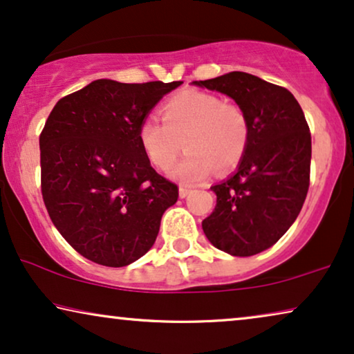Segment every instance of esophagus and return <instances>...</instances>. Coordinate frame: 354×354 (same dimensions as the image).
<instances>
[{
  "label": "esophagus",
  "mask_w": 354,
  "mask_h": 354,
  "mask_svg": "<svg viewBox=\"0 0 354 354\" xmlns=\"http://www.w3.org/2000/svg\"><path fill=\"white\" fill-rule=\"evenodd\" d=\"M190 188H187V187H180L178 188V195H180V198H187L188 195H190Z\"/></svg>",
  "instance_id": "obj_1"
}]
</instances>
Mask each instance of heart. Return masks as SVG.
<instances>
[{
    "instance_id": "1",
    "label": "heart",
    "mask_w": 354,
    "mask_h": 354,
    "mask_svg": "<svg viewBox=\"0 0 354 354\" xmlns=\"http://www.w3.org/2000/svg\"><path fill=\"white\" fill-rule=\"evenodd\" d=\"M162 122L148 118L140 124L138 140L148 161L167 171L182 149L185 156L172 169L182 183L205 180L214 169L227 172L243 159L250 142V120L245 109L224 103L221 96L183 90L161 106Z\"/></svg>"
}]
</instances>
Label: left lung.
Returning <instances> with one entry per match:
<instances>
[{
  "instance_id": "1",
  "label": "left lung",
  "mask_w": 354,
  "mask_h": 354,
  "mask_svg": "<svg viewBox=\"0 0 354 354\" xmlns=\"http://www.w3.org/2000/svg\"><path fill=\"white\" fill-rule=\"evenodd\" d=\"M193 84L230 96L250 120L243 159L229 178L211 187L217 201L203 232L232 256L258 254L277 243L306 200L311 133L303 109L287 88L246 72Z\"/></svg>"
}]
</instances>
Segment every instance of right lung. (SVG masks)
<instances>
[{"label": "right lung", "instance_id": "1", "mask_svg": "<svg viewBox=\"0 0 354 354\" xmlns=\"http://www.w3.org/2000/svg\"><path fill=\"white\" fill-rule=\"evenodd\" d=\"M180 84L100 79L61 98L48 115L40 135L43 201L84 258L124 268L156 241L178 188L151 167L138 129Z\"/></svg>", "mask_w": 354, "mask_h": 354}]
</instances>
